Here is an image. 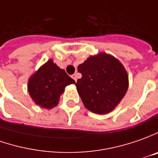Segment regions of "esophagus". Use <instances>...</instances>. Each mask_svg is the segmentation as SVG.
I'll use <instances>...</instances> for the list:
<instances>
[{"instance_id": "obj_1", "label": "esophagus", "mask_w": 158, "mask_h": 158, "mask_svg": "<svg viewBox=\"0 0 158 158\" xmlns=\"http://www.w3.org/2000/svg\"><path fill=\"white\" fill-rule=\"evenodd\" d=\"M72 77H73V79L74 80H75V81L77 82V80H78V74H77V73L73 74V75Z\"/></svg>"}]
</instances>
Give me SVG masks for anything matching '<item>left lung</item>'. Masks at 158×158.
Instances as JSON below:
<instances>
[{
  "instance_id": "left-lung-1",
  "label": "left lung",
  "mask_w": 158,
  "mask_h": 158,
  "mask_svg": "<svg viewBox=\"0 0 158 158\" xmlns=\"http://www.w3.org/2000/svg\"><path fill=\"white\" fill-rule=\"evenodd\" d=\"M82 78L76 83L85 107L98 114L113 111L128 88V75L116 57L105 52L90 56L78 66Z\"/></svg>"
}]
</instances>
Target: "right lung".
Wrapping results in <instances>:
<instances>
[{
    "label": "right lung",
    "instance_id": "right-lung-1",
    "mask_svg": "<svg viewBox=\"0 0 158 158\" xmlns=\"http://www.w3.org/2000/svg\"><path fill=\"white\" fill-rule=\"evenodd\" d=\"M75 81L49 59L32 74L28 80L30 98L38 106L52 109L57 106L64 88Z\"/></svg>",
    "mask_w": 158,
    "mask_h": 158
}]
</instances>
